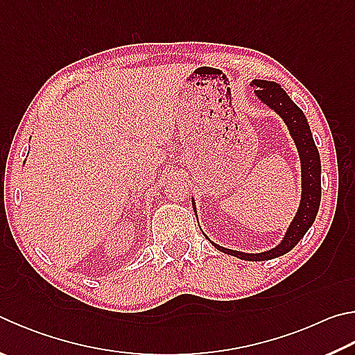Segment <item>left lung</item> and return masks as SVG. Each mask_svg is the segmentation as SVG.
Segmentation results:
<instances>
[{
	"label": "left lung",
	"mask_w": 355,
	"mask_h": 355,
	"mask_svg": "<svg viewBox=\"0 0 355 355\" xmlns=\"http://www.w3.org/2000/svg\"><path fill=\"white\" fill-rule=\"evenodd\" d=\"M253 85L257 87V89H254L257 98L270 108H273L284 119L290 135H292L295 144L298 147L302 171L301 205L292 225L287 230L286 237L273 250L263 251V253L259 254H247L241 253V251L223 248L214 242H212V245L217 250L223 251V253L241 257V259L245 261H268L288 253L304 237L307 230L312 227L321 202V163L318 149L313 143L312 132L309 128L307 119L301 108L288 98V94L276 82L253 80Z\"/></svg>",
	"instance_id": "obj_1"
}]
</instances>
